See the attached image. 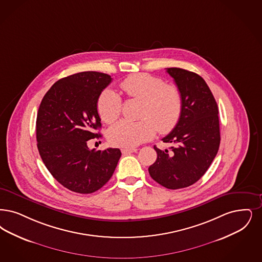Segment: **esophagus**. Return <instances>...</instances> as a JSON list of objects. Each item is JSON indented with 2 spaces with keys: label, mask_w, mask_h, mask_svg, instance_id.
<instances>
[{
  "label": "esophagus",
  "mask_w": 262,
  "mask_h": 262,
  "mask_svg": "<svg viewBox=\"0 0 262 262\" xmlns=\"http://www.w3.org/2000/svg\"><path fill=\"white\" fill-rule=\"evenodd\" d=\"M136 148H123L122 149V153L124 154V155H127V154H130V153H134V152H136Z\"/></svg>",
  "instance_id": "34e87169"
}]
</instances>
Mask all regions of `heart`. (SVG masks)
<instances>
[{
  "label": "heart",
  "instance_id": "obj_1",
  "mask_svg": "<svg viewBox=\"0 0 262 262\" xmlns=\"http://www.w3.org/2000/svg\"><path fill=\"white\" fill-rule=\"evenodd\" d=\"M120 89L127 97L142 101L140 121L122 120L111 126L109 141L116 146L135 148L155 135L168 134L178 125L183 110V98L177 85L166 84L149 74L130 75L123 80ZM100 118L111 124L121 115L122 98L112 90L103 91L97 99Z\"/></svg>",
  "mask_w": 262,
  "mask_h": 262
}]
</instances>
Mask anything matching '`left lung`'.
<instances>
[{
    "instance_id": "1",
    "label": "left lung",
    "mask_w": 262,
    "mask_h": 262,
    "mask_svg": "<svg viewBox=\"0 0 262 262\" xmlns=\"http://www.w3.org/2000/svg\"><path fill=\"white\" fill-rule=\"evenodd\" d=\"M183 98V110L176 127L163 138L173 143L168 150L155 145L157 160L150 177L168 189L188 187L208 170L220 144L216 101L209 85L198 74L181 68H167Z\"/></svg>"
}]
</instances>
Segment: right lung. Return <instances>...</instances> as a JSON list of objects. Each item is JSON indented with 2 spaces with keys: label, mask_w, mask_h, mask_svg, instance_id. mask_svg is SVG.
Listing matches in <instances>:
<instances>
[{
  "label": "right lung",
  "mask_w": 262,
  "mask_h": 262,
  "mask_svg": "<svg viewBox=\"0 0 262 262\" xmlns=\"http://www.w3.org/2000/svg\"><path fill=\"white\" fill-rule=\"evenodd\" d=\"M112 78L81 72L58 80L48 91L36 121L37 146L45 166L65 188L91 194L113 176L121 158L118 148L90 150L88 141L101 137L97 99Z\"/></svg>",
  "instance_id": "obj_1"
}]
</instances>
